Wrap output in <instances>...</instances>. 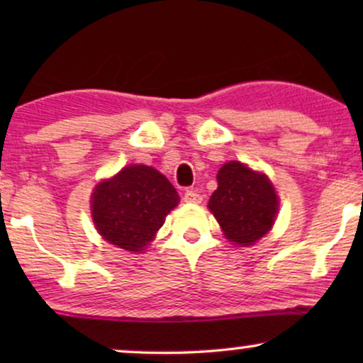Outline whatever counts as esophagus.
<instances>
[{
	"instance_id": "obj_1",
	"label": "esophagus",
	"mask_w": 363,
	"mask_h": 363,
	"mask_svg": "<svg viewBox=\"0 0 363 363\" xmlns=\"http://www.w3.org/2000/svg\"><path fill=\"white\" fill-rule=\"evenodd\" d=\"M183 200L186 203H195V205H198V203H201V195L196 190H186L183 193Z\"/></svg>"
}]
</instances>
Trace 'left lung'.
<instances>
[{
    "label": "left lung",
    "instance_id": "obj_1",
    "mask_svg": "<svg viewBox=\"0 0 363 363\" xmlns=\"http://www.w3.org/2000/svg\"><path fill=\"white\" fill-rule=\"evenodd\" d=\"M213 215L236 245H252L271 230L277 196L266 175L230 162L218 172V188L208 203Z\"/></svg>",
    "mask_w": 363,
    "mask_h": 363
}]
</instances>
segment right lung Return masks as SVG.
<instances>
[{
    "instance_id": "right-lung-1",
    "label": "right lung",
    "mask_w": 363,
    "mask_h": 363,
    "mask_svg": "<svg viewBox=\"0 0 363 363\" xmlns=\"http://www.w3.org/2000/svg\"><path fill=\"white\" fill-rule=\"evenodd\" d=\"M178 205L170 182L145 165H130L99 183L92 196V218L104 240L127 251H142Z\"/></svg>"
}]
</instances>
